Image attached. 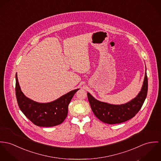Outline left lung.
<instances>
[{
    "label": "left lung",
    "mask_w": 161,
    "mask_h": 161,
    "mask_svg": "<svg viewBox=\"0 0 161 161\" xmlns=\"http://www.w3.org/2000/svg\"><path fill=\"white\" fill-rule=\"evenodd\" d=\"M147 83L146 72L143 86L139 94L128 103L121 105L101 102L87 92L90 106L96 117L104 123L116 124L124 122L135 117L142 107L147 93Z\"/></svg>",
    "instance_id": "1"
}]
</instances>
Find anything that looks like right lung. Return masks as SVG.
<instances>
[{
    "label": "right lung",
    "mask_w": 161,
    "mask_h": 161,
    "mask_svg": "<svg viewBox=\"0 0 161 161\" xmlns=\"http://www.w3.org/2000/svg\"><path fill=\"white\" fill-rule=\"evenodd\" d=\"M15 92L18 106L24 115L35 125L39 126H54L62 124L68 114V106L75 92V89L54 101L39 103L26 97L20 89L17 75H15Z\"/></svg>",
    "instance_id": "1"
}]
</instances>
